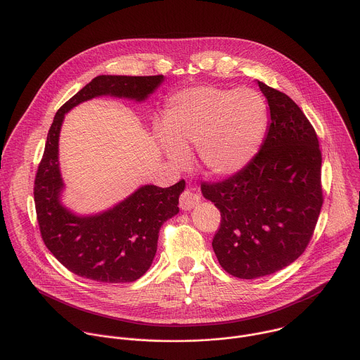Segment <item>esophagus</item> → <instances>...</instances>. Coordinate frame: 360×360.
I'll use <instances>...</instances> for the list:
<instances>
[{
	"label": "esophagus",
	"instance_id": "obj_1",
	"mask_svg": "<svg viewBox=\"0 0 360 360\" xmlns=\"http://www.w3.org/2000/svg\"><path fill=\"white\" fill-rule=\"evenodd\" d=\"M200 202V196L198 193H195L191 189H186L182 195H181V200H179V206L182 210H192L198 203Z\"/></svg>",
	"mask_w": 360,
	"mask_h": 360
}]
</instances>
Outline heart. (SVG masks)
I'll list each match as a JSON object with an SVG mask.
<instances>
[{"mask_svg": "<svg viewBox=\"0 0 360 360\" xmlns=\"http://www.w3.org/2000/svg\"><path fill=\"white\" fill-rule=\"evenodd\" d=\"M268 106L251 88L226 89L209 85L174 94L164 113L161 148L175 165H184L196 147L203 171L216 178L241 172L257 157L266 130Z\"/></svg>", "mask_w": 360, "mask_h": 360, "instance_id": "b5f03b06", "label": "heart"}]
</instances>
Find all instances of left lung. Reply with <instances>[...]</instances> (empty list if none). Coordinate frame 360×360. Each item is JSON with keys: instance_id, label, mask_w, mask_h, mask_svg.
Returning <instances> with one entry per match:
<instances>
[{"instance_id": "obj_1", "label": "left lung", "mask_w": 360, "mask_h": 360, "mask_svg": "<svg viewBox=\"0 0 360 360\" xmlns=\"http://www.w3.org/2000/svg\"><path fill=\"white\" fill-rule=\"evenodd\" d=\"M269 105L259 153L241 172L202 184V195L221 213L213 251L240 279L272 275L306 250L321 206V151L316 130L286 94L257 81Z\"/></svg>"}]
</instances>
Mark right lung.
I'll use <instances>...</instances> for the list:
<instances>
[{"label": "right lung", "instance_id": "1", "mask_svg": "<svg viewBox=\"0 0 360 360\" xmlns=\"http://www.w3.org/2000/svg\"><path fill=\"white\" fill-rule=\"evenodd\" d=\"M164 75H98L56 113L34 178V206L41 238L56 259L72 274L101 283L140 279L157 252L161 226L179 212L185 181L169 188L143 185L112 207L77 214L63 205L64 182L58 162V137L64 116L96 96L144 102Z\"/></svg>", "mask_w": 360, "mask_h": 360}]
</instances>
